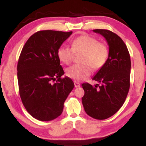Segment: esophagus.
Segmentation results:
<instances>
[{"label": "esophagus", "instance_id": "34e87169", "mask_svg": "<svg viewBox=\"0 0 146 146\" xmlns=\"http://www.w3.org/2000/svg\"><path fill=\"white\" fill-rule=\"evenodd\" d=\"M74 84H75V88H78V87H80V83H78V82H74Z\"/></svg>", "mask_w": 146, "mask_h": 146}]
</instances>
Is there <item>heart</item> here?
I'll list each match as a JSON object with an SVG mask.
<instances>
[{
  "mask_svg": "<svg viewBox=\"0 0 146 146\" xmlns=\"http://www.w3.org/2000/svg\"><path fill=\"white\" fill-rule=\"evenodd\" d=\"M75 53H82L81 64H74L66 69V74L75 81H82L90 76L92 68L98 71L103 67L108 57V48L105 44L99 42L96 38L83 35L71 42V48L62 46L58 51V57L62 62L69 64Z\"/></svg>",
  "mask_w": 146,
  "mask_h": 146,
  "instance_id": "obj_1",
  "label": "heart"
}]
</instances>
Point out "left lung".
I'll return each mask as SVG.
<instances>
[{
  "mask_svg": "<svg viewBox=\"0 0 146 146\" xmlns=\"http://www.w3.org/2000/svg\"><path fill=\"white\" fill-rule=\"evenodd\" d=\"M93 31L104 37L109 52L106 62L93 78L100 84H82L84 90L82 102L87 115L96 119H106L115 115L126 99L131 62L126 45L119 36L106 29Z\"/></svg>",
  "mask_w": 146,
  "mask_h": 146,
  "instance_id": "8db88e82",
  "label": "left lung"
}]
</instances>
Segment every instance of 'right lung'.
<instances>
[{
  "instance_id": "1",
  "label": "right lung",
  "mask_w": 146,
  "mask_h": 146,
  "mask_svg": "<svg viewBox=\"0 0 146 146\" xmlns=\"http://www.w3.org/2000/svg\"><path fill=\"white\" fill-rule=\"evenodd\" d=\"M72 33L38 31L26 42L20 55L17 66L20 96L27 111L40 121L59 117L74 88L71 78H61L64 72L58 57V49Z\"/></svg>"
}]
</instances>
